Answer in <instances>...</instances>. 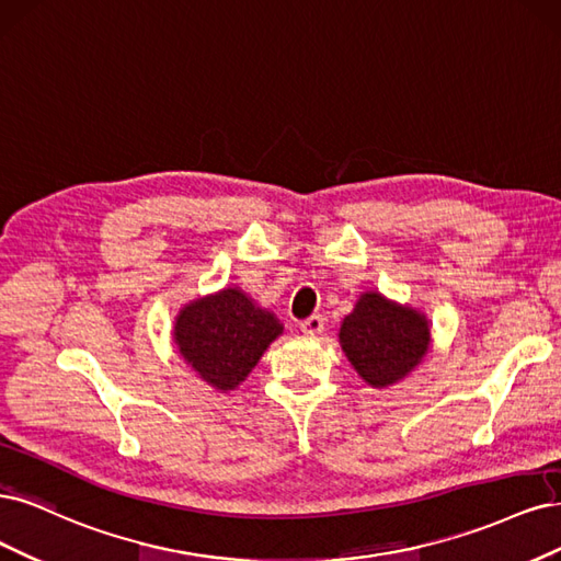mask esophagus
Instances as JSON below:
<instances>
[{"label": "esophagus", "mask_w": 561, "mask_h": 561, "mask_svg": "<svg viewBox=\"0 0 561 561\" xmlns=\"http://www.w3.org/2000/svg\"><path fill=\"white\" fill-rule=\"evenodd\" d=\"M300 331L305 335H319L323 331V317L321 314H312L307 317L305 321H300Z\"/></svg>", "instance_id": "34e87169"}]
</instances>
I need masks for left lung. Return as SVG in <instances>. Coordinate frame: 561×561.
Here are the masks:
<instances>
[{
  "instance_id": "left-lung-1",
  "label": "left lung",
  "mask_w": 561,
  "mask_h": 561,
  "mask_svg": "<svg viewBox=\"0 0 561 561\" xmlns=\"http://www.w3.org/2000/svg\"><path fill=\"white\" fill-rule=\"evenodd\" d=\"M340 345L364 382L385 389L422 364L431 345L428 319L410 305L366 291L342 321Z\"/></svg>"
}]
</instances>
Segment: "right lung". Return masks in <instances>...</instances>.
<instances>
[{"instance_id": "add662e5", "label": "right lung", "mask_w": 561, "mask_h": 561, "mask_svg": "<svg viewBox=\"0 0 561 561\" xmlns=\"http://www.w3.org/2000/svg\"><path fill=\"white\" fill-rule=\"evenodd\" d=\"M279 319L251 300L242 288L184 305L174 321V345L205 382L230 391L244 382L263 352L282 335Z\"/></svg>"}]
</instances>
